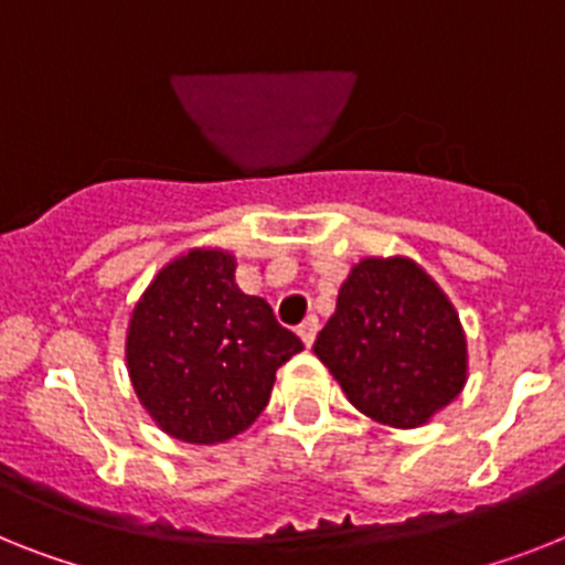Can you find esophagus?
I'll return each mask as SVG.
<instances>
[{
  "instance_id": "esophagus-1",
  "label": "esophagus",
  "mask_w": 565,
  "mask_h": 565,
  "mask_svg": "<svg viewBox=\"0 0 565 565\" xmlns=\"http://www.w3.org/2000/svg\"><path fill=\"white\" fill-rule=\"evenodd\" d=\"M316 333H319V319H316V316H307V319L298 324V335H301V341H305L307 348L316 341Z\"/></svg>"
}]
</instances>
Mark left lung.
<instances>
[{
	"mask_svg": "<svg viewBox=\"0 0 565 565\" xmlns=\"http://www.w3.org/2000/svg\"><path fill=\"white\" fill-rule=\"evenodd\" d=\"M350 405L416 428L466 387L468 348L439 284L411 258H364L341 284L335 312L312 344Z\"/></svg>",
	"mask_w": 565,
	"mask_h": 565,
	"instance_id": "1",
	"label": "left lung"
}]
</instances>
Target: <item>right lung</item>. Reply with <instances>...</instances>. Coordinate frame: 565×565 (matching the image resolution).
I'll use <instances>...</instances> for the list:
<instances>
[{
  "label": "right lung",
  "mask_w": 565,
  "mask_h": 565,
  "mask_svg": "<svg viewBox=\"0 0 565 565\" xmlns=\"http://www.w3.org/2000/svg\"><path fill=\"white\" fill-rule=\"evenodd\" d=\"M305 350L273 307L235 284L224 249L169 260L135 305L126 362L137 399L180 443L215 445L267 407L275 371Z\"/></svg>",
  "instance_id": "add662e5"
}]
</instances>
